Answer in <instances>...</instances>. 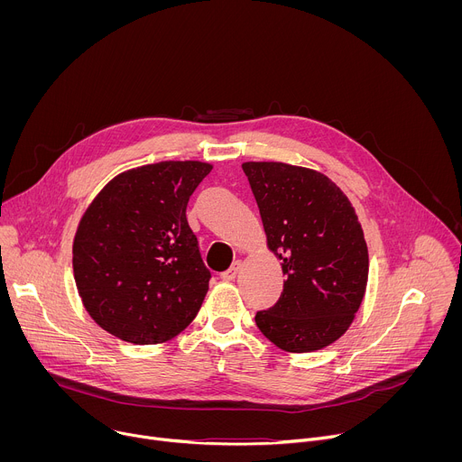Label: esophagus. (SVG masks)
I'll return each mask as SVG.
<instances>
[{"label":"esophagus","mask_w":462,"mask_h":462,"mask_svg":"<svg viewBox=\"0 0 462 462\" xmlns=\"http://www.w3.org/2000/svg\"><path fill=\"white\" fill-rule=\"evenodd\" d=\"M241 265H243L241 261H236L234 265H232L228 271H225V273L221 274V280H223V282H234V280H236V276H237V274H239V271H241Z\"/></svg>","instance_id":"34e87169"}]
</instances>
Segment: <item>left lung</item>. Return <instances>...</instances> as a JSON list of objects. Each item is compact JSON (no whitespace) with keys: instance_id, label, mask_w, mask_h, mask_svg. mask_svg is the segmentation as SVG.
Returning a JSON list of instances; mask_svg holds the SVG:
<instances>
[{"instance_id":"left-lung-1","label":"left lung","mask_w":462,"mask_h":462,"mask_svg":"<svg viewBox=\"0 0 462 462\" xmlns=\"http://www.w3.org/2000/svg\"><path fill=\"white\" fill-rule=\"evenodd\" d=\"M267 245L280 257L283 292L255 325L274 346L310 353L337 342L362 305L369 254L346 193L319 171L245 162Z\"/></svg>"}]
</instances>
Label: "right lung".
<instances>
[{"mask_svg": "<svg viewBox=\"0 0 462 462\" xmlns=\"http://www.w3.org/2000/svg\"><path fill=\"white\" fill-rule=\"evenodd\" d=\"M199 161H164L109 180L80 219L73 273L89 316L137 346L177 337L199 312L210 271L186 219L210 173Z\"/></svg>", "mask_w": 462, "mask_h": 462, "instance_id": "obj_1", "label": "right lung"}]
</instances>
